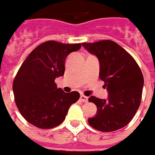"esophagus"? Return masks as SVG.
<instances>
[{"mask_svg": "<svg viewBox=\"0 0 155 155\" xmlns=\"http://www.w3.org/2000/svg\"><path fill=\"white\" fill-rule=\"evenodd\" d=\"M80 100H81V101L87 102V101H88V97H87V96H85V95H84V94H82V95H80Z\"/></svg>", "mask_w": 155, "mask_h": 155, "instance_id": "obj_1", "label": "esophagus"}]
</instances>
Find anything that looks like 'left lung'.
Instances as JSON below:
<instances>
[{"instance_id": "obj_1", "label": "left lung", "mask_w": 155, "mask_h": 155, "mask_svg": "<svg viewBox=\"0 0 155 155\" xmlns=\"http://www.w3.org/2000/svg\"><path fill=\"white\" fill-rule=\"evenodd\" d=\"M82 45L97 57L99 78L108 92L107 99L89 98L96 105L97 114L88 122L104 132L123 128L133 119L141 103L144 84L142 71L133 57L114 41L104 40Z\"/></svg>"}]
</instances>
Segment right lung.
Here are the masks:
<instances>
[{
  "mask_svg": "<svg viewBox=\"0 0 155 155\" xmlns=\"http://www.w3.org/2000/svg\"><path fill=\"white\" fill-rule=\"evenodd\" d=\"M81 47V43L45 41L23 62L12 90L18 109L29 123L41 129L54 128L65 120L71 105L79 99L78 92L65 93L54 80L64 75L68 55Z\"/></svg>",
  "mask_w": 155,
  "mask_h": 155,
  "instance_id": "add662e5",
  "label": "right lung"
}]
</instances>
